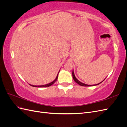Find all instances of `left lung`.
Wrapping results in <instances>:
<instances>
[{"mask_svg": "<svg viewBox=\"0 0 127 127\" xmlns=\"http://www.w3.org/2000/svg\"><path fill=\"white\" fill-rule=\"evenodd\" d=\"M72 77H73V80L75 81V82L77 83V84H78L79 85H80V86H94V85H86V84H84V83H81L80 82H79V81L76 78V77H75V76H74V72H73V71H72ZM102 81V82H103ZM102 82H101V83H102ZM101 83H99V84H96V85H99V84H100Z\"/></svg>", "mask_w": 127, "mask_h": 127, "instance_id": "obj_1", "label": "left lung"}]
</instances>
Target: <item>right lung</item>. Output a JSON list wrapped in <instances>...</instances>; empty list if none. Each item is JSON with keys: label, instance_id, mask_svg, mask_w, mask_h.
<instances>
[{"label": "right lung", "instance_id": "add662e5", "mask_svg": "<svg viewBox=\"0 0 127 127\" xmlns=\"http://www.w3.org/2000/svg\"><path fill=\"white\" fill-rule=\"evenodd\" d=\"M57 78H58V74H57V77H56V79H55L53 82H52L51 83H49V84H46V85H41V86H35V85H31L32 86H33V87H49V86H51V85H53V84L56 82V81L57 80Z\"/></svg>", "mask_w": 127, "mask_h": 127}]
</instances>
